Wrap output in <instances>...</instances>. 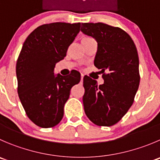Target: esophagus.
Instances as JSON below:
<instances>
[{"mask_svg": "<svg viewBox=\"0 0 160 160\" xmlns=\"http://www.w3.org/2000/svg\"><path fill=\"white\" fill-rule=\"evenodd\" d=\"M83 77H84V75H83V73H81V80H83Z\"/></svg>", "mask_w": 160, "mask_h": 160, "instance_id": "esophagus-1", "label": "esophagus"}]
</instances>
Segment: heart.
<instances>
[{
	"label": "heart",
	"instance_id": "heart-1",
	"mask_svg": "<svg viewBox=\"0 0 160 160\" xmlns=\"http://www.w3.org/2000/svg\"><path fill=\"white\" fill-rule=\"evenodd\" d=\"M85 38H88V37H85ZM83 39H84V38H83Z\"/></svg>",
	"mask_w": 160,
	"mask_h": 160
}]
</instances>
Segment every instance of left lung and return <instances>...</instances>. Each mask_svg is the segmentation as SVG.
<instances>
[{
  "mask_svg": "<svg viewBox=\"0 0 160 160\" xmlns=\"http://www.w3.org/2000/svg\"><path fill=\"white\" fill-rule=\"evenodd\" d=\"M80 30L98 43L94 64L104 83L83 77L84 112L98 126L116 124L134 102L140 83L139 59L134 41L124 30L105 23H83ZM107 72L105 74L104 72Z\"/></svg>",
  "mask_w": 160,
  "mask_h": 160,
  "instance_id": "left-lung-1",
  "label": "left lung"
}]
</instances>
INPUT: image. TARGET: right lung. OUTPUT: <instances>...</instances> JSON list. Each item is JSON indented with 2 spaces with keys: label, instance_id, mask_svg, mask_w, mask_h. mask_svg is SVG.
I'll use <instances>...</instances> for the list:
<instances>
[{
  "label": "right lung",
  "instance_id": "right-lung-1",
  "mask_svg": "<svg viewBox=\"0 0 160 160\" xmlns=\"http://www.w3.org/2000/svg\"><path fill=\"white\" fill-rule=\"evenodd\" d=\"M80 22H54L40 26L27 37L16 63L18 94L31 121L43 128L61 121L64 105L80 73L55 75V65L66 56L80 32Z\"/></svg>",
  "mask_w": 160,
  "mask_h": 160
}]
</instances>
